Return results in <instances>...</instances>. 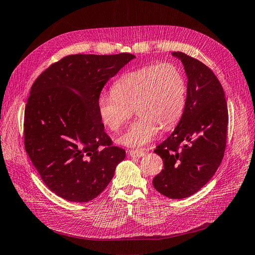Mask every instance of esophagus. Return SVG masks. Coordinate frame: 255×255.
Masks as SVG:
<instances>
[{"mask_svg": "<svg viewBox=\"0 0 255 255\" xmlns=\"http://www.w3.org/2000/svg\"><path fill=\"white\" fill-rule=\"evenodd\" d=\"M128 155L130 157H133V158H141V157L144 156V151L139 150V149H135V150L131 149V150L128 151Z\"/></svg>", "mask_w": 255, "mask_h": 255, "instance_id": "esophagus-1", "label": "esophagus"}]
</instances>
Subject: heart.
<instances>
[{"label": "heart", "mask_w": 255, "mask_h": 255, "mask_svg": "<svg viewBox=\"0 0 255 255\" xmlns=\"http://www.w3.org/2000/svg\"><path fill=\"white\" fill-rule=\"evenodd\" d=\"M187 84L182 71L171 63L148 65L120 76L112 87V95L97 100L99 118L116 131L135 111L138 119L117 142L128 147H142L154 139L159 128L175 127L184 111Z\"/></svg>", "instance_id": "heart-1"}]
</instances>
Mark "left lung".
<instances>
[{
    "mask_svg": "<svg viewBox=\"0 0 255 255\" xmlns=\"http://www.w3.org/2000/svg\"><path fill=\"white\" fill-rule=\"evenodd\" d=\"M187 77L184 111L171 135L154 150L163 160L152 185L169 199H184L200 190L221 164L227 139L228 110L217 76L198 59L171 52Z\"/></svg>",
    "mask_w": 255,
    "mask_h": 255,
    "instance_id": "8db88e82",
    "label": "left lung"
}]
</instances>
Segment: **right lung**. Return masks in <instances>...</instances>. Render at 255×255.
I'll list each match as a JSON object with an SVG mask.
<instances>
[{"instance_id": "1", "label": "right lung", "mask_w": 255, "mask_h": 255, "mask_svg": "<svg viewBox=\"0 0 255 255\" xmlns=\"http://www.w3.org/2000/svg\"><path fill=\"white\" fill-rule=\"evenodd\" d=\"M135 55L74 54L51 65L30 90L25 148L48 188L71 202L95 199L126 150L112 145L97 100L108 80Z\"/></svg>"}]
</instances>
